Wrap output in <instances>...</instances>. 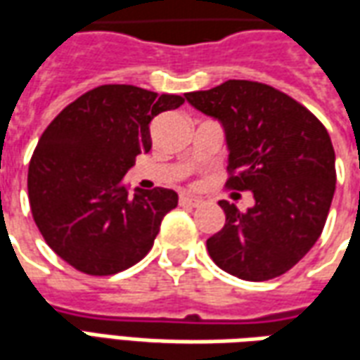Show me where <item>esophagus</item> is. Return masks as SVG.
Segmentation results:
<instances>
[{"instance_id": "esophagus-1", "label": "esophagus", "mask_w": 360, "mask_h": 360, "mask_svg": "<svg viewBox=\"0 0 360 360\" xmlns=\"http://www.w3.org/2000/svg\"><path fill=\"white\" fill-rule=\"evenodd\" d=\"M179 205L181 206H200L202 205V200L197 197H187V195H181Z\"/></svg>"}]
</instances>
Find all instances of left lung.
Here are the masks:
<instances>
[{
    "mask_svg": "<svg viewBox=\"0 0 360 360\" xmlns=\"http://www.w3.org/2000/svg\"><path fill=\"white\" fill-rule=\"evenodd\" d=\"M187 101L222 122L226 188L251 191L245 212L220 200L226 224L206 240L218 267L243 281L285 275L318 241L335 193V152L310 110L275 87L228 79Z\"/></svg>",
    "mask_w": 360,
    "mask_h": 360,
    "instance_id": "left-lung-1",
    "label": "left lung"
}]
</instances>
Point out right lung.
I'll return each mask as SVG.
<instances>
[{"instance_id":"add662e5","label":"right lung","mask_w":360,"mask_h":360,"mask_svg":"<svg viewBox=\"0 0 360 360\" xmlns=\"http://www.w3.org/2000/svg\"><path fill=\"white\" fill-rule=\"evenodd\" d=\"M183 103L136 85H99L42 132L29 165V202L44 241L68 265L109 276L152 250L177 193L155 187L132 195L122 177L152 150L150 122Z\"/></svg>"}]
</instances>
